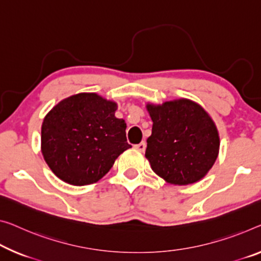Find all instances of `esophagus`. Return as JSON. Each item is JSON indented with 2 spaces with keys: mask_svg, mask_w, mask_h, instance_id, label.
Here are the masks:
<instances>
[{
  "mask_svg": "<svg viewBox=\"0 0 261 261\" xmlns=\"http://www.w3.org/2000/svg\"><path fill=\"white\" fill-rule=\"evenodd\" d=\"M146 147H147V144H146V142L144 141H142V142H140L139 144H135V148L138 150H140V151H144L146 150Z\"/></svg>",
  "mask_w": 261,
  "mask_h": 261,
  "instance_id": "34e87169",
  "label": "esophagus"
}]
</instances>
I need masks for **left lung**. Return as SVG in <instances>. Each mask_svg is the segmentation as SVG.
Listing matches in <instances>:
<instances>
[{"label": "left lung", "instance_id": "obj_1", "mask_svg": "<svg viewBox=\"0 0 261 261\" xmlns=\"http://www.w3.org/2000/svg\"><path fill=\"white\" fill-rule=\"evenodd\" d=\"M153 121L146 158L156 175L174 186L202 179L219 153L216 123L204 108L190 99L146 105Z\"/></svg>", "mask_w": 261, "mask_h": 261}]
</instances>
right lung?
<instances>
[{"label": "right lung", "mask_w": 261, "mask_h": 261, "mask_svg": "<svg viewBox=\"0 0 261 261\" xmlns=\"http://www.w3.org/2000/svg\"><path fill=\"white\" fill-rule=\"evenodd\" d=\"M117 108L97 93L73 94L52 107L42 123L41 150L58 178L72 186L98 182L132 147Z\"/></svg>", "instance_id": "add662e5"}]
</instances>
